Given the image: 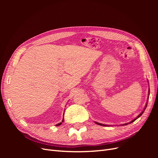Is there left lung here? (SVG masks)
<instances>
[{
	"label": "left lung",
	"instance_id": "obj_1",
	"mask_svg": "<svg viewBox=\"0 0 158 158\" xmlns=\"http://www.w3.org/2000/svg\"><path fill=\"white\" fill-rule=\"evenodd\" d=\"M149 95H150V89H149V91H148V96H149ZM147 103H146V106H145V107H144V110H143V111L139 114V115H138L136 118H135V119H133V120L132 121H131L130 123H132V122H134V121H135V120H136V119H137L138 117H140L141 115H142V113H144V111H145V109H146V107H147ZM95 123H96V124H98V125H101V126H105V127H106V126H107L106 125H104V124H102V123H98V122H95ZM127 125V123H126V124H124V125Z\"/></svg>",
	"mask_w": 158,
	"mask_h": 158
}]
</instances>
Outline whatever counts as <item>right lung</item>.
<instances>
[{"label": "right lung", "mask_w": 158, "mask_h": 158, "mask_svg": "<svg viewBox=\"0 0 158 158\" xmlns=\"http://www.w3.org/2000/svg\"><path fill=\"white\" fill-rule=\"evenodd\" d=\"M64 121V118H63V121H62V122L61 123H59V124H57V125H56V126L57 127V126H59V125H60L61 124H62V123H63Z\"/></svg>", "instance_id": "right-lung-1"}]
</instances>
